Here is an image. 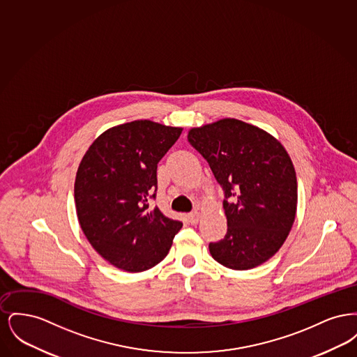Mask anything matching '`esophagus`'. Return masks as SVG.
Segmentation results:
<instances>
[{"label":"esophagus","mask_w":357,"mask_h":357,"mask_svg":"<svg viewBox=\"0 0 357 357\" xmlns=\"http://www.w3.org/2000/svg\"><path fill=\"white\" fill-rule=\"evenodd\" d=\"M199 218H201V214H199V211H197V210L187 214V220H188V222H190L191 225H197L198 221H199Z\"/></svg>","instance_id":"34e87169"}]
</instances>
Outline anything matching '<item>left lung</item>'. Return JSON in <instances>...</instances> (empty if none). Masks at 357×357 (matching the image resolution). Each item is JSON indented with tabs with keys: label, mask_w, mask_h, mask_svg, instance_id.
<instances>
[{
	"label": "left lung",
	"mask_w": 357,
	"mask_h": 357,
	"mask_svg": "<svg viewBox=\"0 0 357 357\" xmlns=\"http://www.w3.org/2000/svg\"><path fill=\"white\" fill-rule=\"evenodd\" d=\"M190 144L207 160L225 192L227 233L210 255L233 271H248L275 255L293 226L297 178L284 146L242 120L191 128Z\"/></svg>",
	"instance_id": "obj_1"
}]
</instances>
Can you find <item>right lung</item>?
<instances>
[{"instance_id":"add662e5","label":"right lung","mask_w":357,"mask_h":357,"mask_svg":"<svg viewBox=\"0 0 357 357\" xmlns=\"http://www.w3.org/2000/svg\"><path fill=\"white\" fill-rule=\"evenodd\" d=\"M182 128L135 120L102 132L85 153L76 174L75 204L82 230L111 265L143 272L170 250L182 222L150 207L156 169Z\"/></svg>"}]
</instances>
